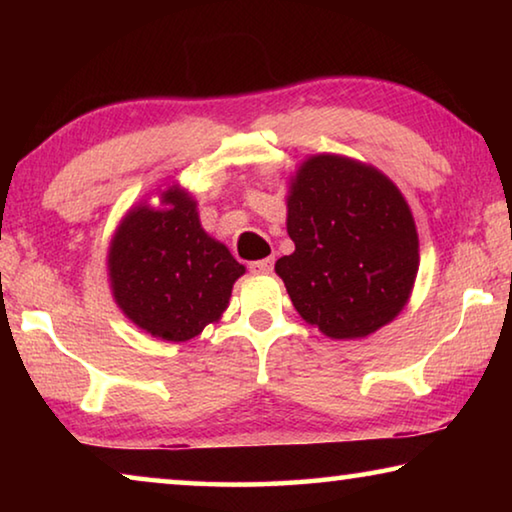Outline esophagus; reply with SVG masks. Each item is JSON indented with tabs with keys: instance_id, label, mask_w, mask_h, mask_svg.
Returning a JSON list of instances; mask_svg holds the SVG:
<instances>
[{
	"instance_id": "1",
	"label": "esophagus",
	"mask_w": 512,
	"mask_h": 512,
	"mask_svg": "<svg viewBox=\"0 0 512 512\" xmlns=\"http://www.w3.org/2000/svg\"><path fill=\"white\" fill-rule=\"evenodd\" d=\"M273 257H264V259H257V262H250L248 268L253 273H271L273 271Z\"/></svg>"
}]
</instances>
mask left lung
<instances>
[{
	"instance_id": "1",
	"label": "left lung",
	"mask_w": 512,
	"mask_h": 512,
	"mask_svg": "<svg viewBox=\"0 0 512 512\" xmlns=\"http://www.w3.org/2000/svg\"><path fill=\"white\" fill-rule=\"evenodd\" d=\"M287 232L275 262L289 298L329 339H363L409 302L420 253L413 214L379 169L343 155H311L291 178Z\"/></svg>"
}]
</instances>
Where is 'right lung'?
<instances>
[{
  "label": "right lung",
  "instance_id": "obj_1",
  "mask_svg": "<svg viewBox=\"0 0 512 512\" xmlns=\"http://www.w3.org/2000/svg\"><path fill=\"white\" fill-rule=\"evenodd\" d=\"M160 210L140 203L121 219L108 250L110 289L128 320L162 341H189L228 309L246 273L201 228L185 189L162 192Z\"/></svg>",
  "mask_w": 512,
  "mask_h": 512
}]
</instances>
